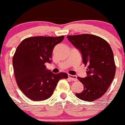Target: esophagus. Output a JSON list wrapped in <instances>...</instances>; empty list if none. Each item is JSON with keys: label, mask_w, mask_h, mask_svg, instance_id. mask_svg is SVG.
<instances>
[{"label": "esophagus", "mask_w": 125, "mask_h": 125, "mask_svg": "<svg viewBox=\"0 0 125 125\" xmlns=\"http://www.w3.org/2000/svg\"><path fill=\"white\" fill-rule=\"evenodd\" d=\"M68 76H69V78L71 79L72 81H77V76H76V75L69 74V75H68Z\"/></svg>", "instance_id": "obj_1"}]
</instances>
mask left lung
Wrapping results in <instances>:
<instances>
[{"label": "left lung", "mask_w": 125, "mask_h": 125, "mask_svg": "<svg viewBox=\"0 0 125 125\" xmlns=\"http://www.w3.org/2000/svg\"><path fill=\"white\" fill-rule=\"evenodd\" d=\"M67 39L80 51L83 63L88 65L86 77H77L84 90L75 95L81 100L94 101L104 95L115 76L113 50L105 40L96 35H68Z\"/></svg>", "instance_id": "left-lung-1"}]
</instances>
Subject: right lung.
<instances>
[{
	"label": "right lung",
	"instance_id": "obj_1",
	"mask_svg": "<svg viewBox=\"0 0 125 125\" xmlns=\"http://www.w3.org/2000/svg\"><path fill=\"white\" fill-rule=\"evenodd\" d=\"M63 39V35L29 37L16 48L12 58L16 81L19 88L32 100L49 98L60 79L68 77L63 72L53 74L45 65L46 63H51L54 46Z\"/></svg>",
	"mask_w": 125,
	"mask_h": 125
}]
</instances>
